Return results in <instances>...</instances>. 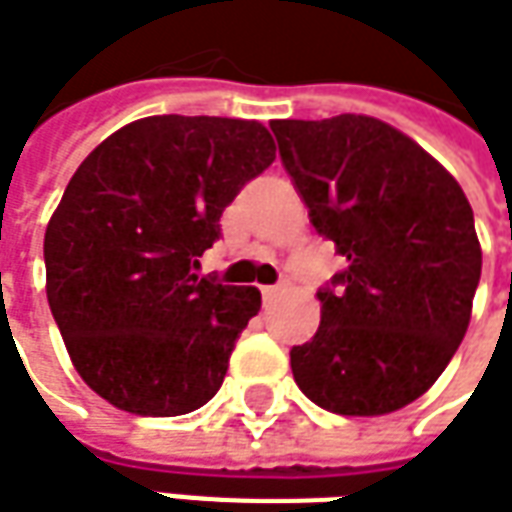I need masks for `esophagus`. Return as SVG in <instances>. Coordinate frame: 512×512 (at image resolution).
<instances>
[{
    "mask_svg": "<svg viewBox=\"0 0 512 512\" xmlns=\"http://www.w3.org/2000/svg\"><path fill=\"white\" fill-rule=\"evenodd\" d=\"M277 291H280V286H263L260 294H263V300H272V297H277Z\"/></svg>",
    "mask_w": 512,
    "mask_h": 512,
    "instance_id": "34e87169",
    "label": "esophagus"
}]
</instances>
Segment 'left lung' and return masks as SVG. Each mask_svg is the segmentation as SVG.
Here are the masks:
<instances>
[{
	"label": "left lung",
	"mask_w": 512,
	"mask_h": 512,
	"mask_svg": "<svg viewBox=\"0 0 512 512\" xmlns=\"http://www.w3.org/2000/svg\"><path fill=\"white\" fill-rule=\"evenodd\" d=\"M280 161L348 260L317 291L320 328L291 374L320 408L379 416L422 397L465 337L482 249L462 186L371 115L272 121Z\"/></svg>",
	"instance_id": "1"
}]
</instances>
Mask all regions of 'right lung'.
Listing matches in <instances>:
<instances>
[{
    "instance_id": "obj_1",
    "label": "right lung",
    "mask_w": 512,
    "mask_h": 512,
    "mask_svg": "<svg viewBox=\"0 0 512 512\" xmlns=\"http://www.w3.org/2000/svg\"><path fill=\"white\" fill-rule=\"evenodd\" d=\"M272 161L263 124L218 115L141 118L81 161L47 223V303L98 397L181 416L218 394L260 291L192 269Z\"/></svg>"
}]
</instances>
